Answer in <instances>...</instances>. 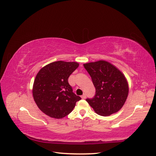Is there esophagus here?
<instances>
[{
    "label": "esophagus",
    "mask_w": 156,
    "mask_h": 156,
    "mask_svg": "<svg viewBox=\"0 0 156 156\" xmlns=\"http://www.w3.org/2000/svg\"><path fill=\"white\" fill-rule=\"evenodd\" d=\"M81 98L82 99H85L86 98V95H85V94H83V95L81 96Z\"/></svg>",
    "instance_id": "34e87169"
}]
</instances>
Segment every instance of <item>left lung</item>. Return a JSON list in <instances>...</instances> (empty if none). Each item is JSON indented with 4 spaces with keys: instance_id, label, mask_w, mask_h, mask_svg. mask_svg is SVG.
<instances>
[{
    "instance_id": "8db88e82",
    "label": "left lung",
    "mask_w": 156,
    "mask_h": 156,
    "mask_svg": "<svg viewBox=\"0 0 156 156\" xmlns=\"http://www.w3.org/2000/svg\"><path fill=\"white\" fill-rule=\"evenodd\" d=\"M96 88L88 103L97 114L109 116L119 111L128 95V84L124 74L114 66L104 60L84 64Z\"/></svg>"
}]
</instances>
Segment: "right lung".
Returning <instances> with one entry per match:
<instances>
[{
  "label": "right lung",
  "mask_w": 156,
  "mask_h": 156,
  "mask_svg": "<svg viewBox=\"0 0 156 156\" xmlns=\"http://www.w3.org/2000/svg\"><path fill=\"white\" fill-rule=\"evenodd\" d=\"M79 66L74 62L57 61L42 68L36 75L32 94L40 109L54 119H62L72 112L81 100L73 92L69 75Z\"/></svg>",
  "instance_id": "right-lung-1"
}]
</instances>
